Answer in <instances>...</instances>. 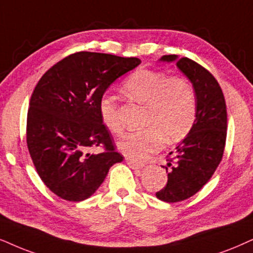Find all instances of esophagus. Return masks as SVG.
I'll list each match as a JSON object with an SVG mask.
<instances>
[{"mask_svg": "<svg viewBox=\"0 0 253 253\" xmlns=\"http://www.w3.org/2000/svg\"><path fill=\"white\" fill-rule=\"evenodd\" d=\"M127 165L129 166L132 169H142L145 167V165L143 164H140V162H135V161H132V160H127Z\"/></svg>", "mask_w": 253, "mask_h": 253, "instance_id": "obj_1", "label": "esophagus"}]
</instances>
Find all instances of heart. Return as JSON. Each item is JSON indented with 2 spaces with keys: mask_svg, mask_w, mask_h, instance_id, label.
Returning a JSON list of instances; mask_svg holds the SVG:
<instances>
[{
  "mask_svg": "<svg viewBox=\"0 0 253 253\" xmlns=\"http://www.w3.org/2000/svg\"><path fill=\"white\" fill-rule=\"evenodd\" d=\"M121 91L130 100L146 105V128L121 137L118 148L133 161H143L161 148L162 143L183 140L193 128L197 113L193 86L181 77L140 69L123 82ZM104 126L113 134L123 129L114 98L103 95L98 105Z\"/></svg>",
  "mask_w": 253,
  "mask_h": 253,
  "instance_id": "1",
  "label": "heart"
}]
</instances>
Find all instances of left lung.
<instances>
[{
    "instance_id": "left-lung-1",
    "label": "left lung",
    "mask_w": 253,
    "mask_h": 253,
    "mask_svg": "<svg viewBox=\"0 0 253 253\" xmlns=\"http://www.w3.org/2000/svg\"><path fill=\"white\" fill-rule=\"evenodd\" d=\"M162 62H176V66L193 84L197 113L193 128L169 153L166 170L168 181L156 193L159 200L181 202L202 189L218 167L224 153L226 105L222 88L211 73L187 57L162 56Z\"/></svg>"
}]
</instances>
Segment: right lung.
Listing matches in <instances>:
<instances>
[{"label": "right lung", "instance_id": "1", "mask_svg": "<svg viewBox=\"0 0 253 253\" xmlns=\"http://www.w3.org/2000/svg\"><path fill=\"white\" fill-rule=\"evenodd\" d=\"M140 63L135 57L82 51L55 64L37 83L28 110V149L41 180L57 196L86 200L124 160L98 105L112 83ZM93 146L104 152L89 153Z\"/></svg>", "mask_w": 253, "mask_h": 253}]
</instances>
